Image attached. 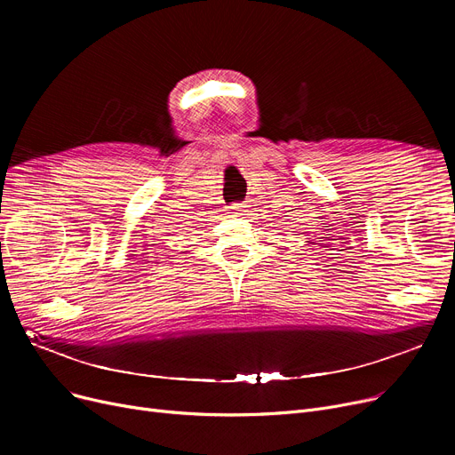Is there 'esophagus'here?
<instances>
[{"instance_id":"esophagus-1","label":"esophagus","mask_w":455,"mask_h":455,"mask_svg":"<svg viewBox=\"0 0 455 455\" xmlns=\"http://www.w3.org/2000/svg\"><path fill=\"white\" fill-rule=\"evenodd\" d=\"M228 215L230 218H242V215H245V206L242 203H235V204L228 206Z\"/></svg>"}]
</instances>
